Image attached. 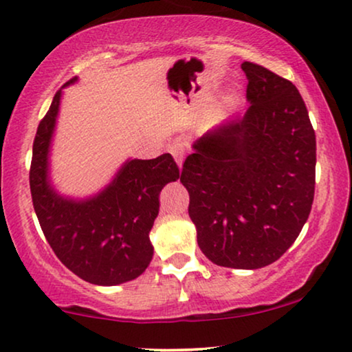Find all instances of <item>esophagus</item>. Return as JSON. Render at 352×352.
I'll use <instances>...</instances> for the list:
<instances>
[{
    "label": "esophagus",
    "mask_w": 352,
    "mask_h": 352,
    "mask_svg": "<svg viewBox=\"0 0 352 352\" xmlns=\"http://www.w3.org/2000/svg\"><path fill=\"white\" fill-rule=\"evenodd\" d=\"M186 151H187V144L186 142H175L173 146L170 147V152L171 155L175 157V160L177 163V166L182 168V162H184V157H186Z\"/></svg>",
    "instance_id": "1"
}]
</instances>
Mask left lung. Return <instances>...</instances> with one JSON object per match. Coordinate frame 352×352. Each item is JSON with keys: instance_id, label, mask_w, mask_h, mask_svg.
<instances>
[{"instance_id": "8db88e82", "label": "left lung", "mask_w": 352, "mask_h": 352, "mask_svg": "<svg viewBox=\"0 0 352 352\" xmlns=\"http://www.w3.org/2000/svg\"><path fill=\"white\" fill-rule=\"evenodd\" d=\"M247 112L192 144L181 182L197 243L211 263L259 269L292 247L309 218L316 133L296 86L243 62Z\"/></svg>"}]
</instances>
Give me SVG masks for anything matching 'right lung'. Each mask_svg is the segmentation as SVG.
<instances>
[{
  "label": "right lung",
  "mask_w": 352,
  "mask_h": 352,
  "mask_svg": "<svg viewBox=\"0 0 352 352\" xmlns=\"http://www.w3.org/2000/svg\"><path fill=\"white\" fill-rule=\"evenodd\" d=\"M62 89L33 141V208L47 243L65 267L94 285H120L141 276L151 264L148 232L160 208L158 197L168 182L179 179V168L170 153L152 160L128 158L98 194L86 199L59 194L51 181L50 155Z\"/></svg>",
  "instance_id": "obj_1"
}]
</instances>
